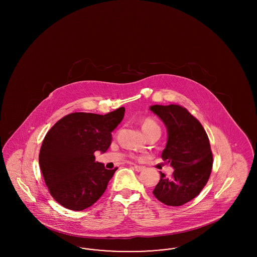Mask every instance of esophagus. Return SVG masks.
<instances>
[{
	"label": "esophagus",
	"mask_w": 257,
	"mask_h": 257,
	"mask_svg": "<svg viewBox=\"0 0 257 257\" xmlns=\"http://www.w3.org/2000/svg\"><path fill=\"white\" fill-rule=\"evenodd\" d=\"M133 168H134L136 171H139V172L145 170V168H144V167H142V166H138V165H134V167H133Z\"/></svg>",
	"instance_id": "1"
}]
</instances>
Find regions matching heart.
<instances>
[{
  "label": "heart",
  "mask_w": 257,
  "mask_h": 257,
  "mask_svg": "<svg viewBox=\"0 0 257 257\" xmlns=\"http://www.w3.org/2000/svg\"><path fill=\"white\" fill-rule=\"evenodd\" d=\"M153 128H159L158 124L155 122L154 120L150 119V118H147L142 125V130H147V129H153ZM160 129V128H159Z\"/></svg>",
  "instance_id": "obj_1"
}]
</instances>
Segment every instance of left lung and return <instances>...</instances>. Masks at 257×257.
<instances>
[{"instance_id": "obj_1", "label": "left lung", "mask_w": 257, "mask_h": 257, "mask_svg": "<svg viewBox=\"0 0 257 257\" xmlns=\"http://www.w3.org/2000/svg\"><path fill=\"white\" fill-rule=\"evenodd\" d=\"M149 110L167 128L168 141L162 158L174 170L170 178L160 172L153 195L166 205L181 206L207 183L213 165L209 139L202 125L181 106L153 105Z\"/></svg>"}]
</instances>
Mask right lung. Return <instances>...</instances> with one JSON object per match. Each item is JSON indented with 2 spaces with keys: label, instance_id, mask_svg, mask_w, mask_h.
Returning <instances> with one entry per match:
<instances>
[{
  "label": "right lung",
  "instance_id": "obj_1",
  "mask_svg": "<svg viewBox=\"0 0 257 257\" xmlns=\"http://www.w3.org/2000/svg\"><path fill=\"white\" fill-rule=\"evenodd\" d=\"M125 108L107 114L73 112L46 134L39 152V167L51 196L63 207L81 211L94 204L107 189L114 170L95 162L105 153L111 132L122 121Z\"/></svg>",
  "mask_w": 257,
  "mask_h": 257
}]
</instances>
